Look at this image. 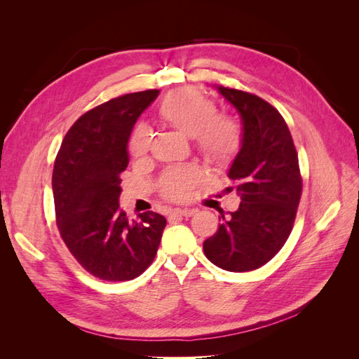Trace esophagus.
Segmentation results:
<instances>
[{"instance_id": "obj_1", "label": "esophagus", "mask_w": 359, "mask_h": 359, "mask_svg": "<svg viewBox=\"0 0 359 359\" xmlns=\"http://www.w3.org/2000/svg\"><path fill=\"white\" fill-rule=\"evenodd\" d=\"M196 210L193 208H175L170 211V217H191Z\"/></svg>"}]
</instances>
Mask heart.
I'll return each mask as SVG.
<instances>
[{
	"mask_svg": "<svg viewBox=\"0 0 359 359\" xmlns=\"http://www.w3.org/2000/svg\"><path fill=\"white\" fill-rule=\"evenodd\" d=\"M215 104L196 91H177L168 95L158 107L163 123L194 139L202 156L214 165L229 163L241 147V132L231 118L215 115ZM130 151L142 157L149 149V135L137 127L130 137ZM201 173L193 166L170 169L161 181L165 196L182 199L196 186Z\"/></svg>",
	"mask_w": 359,
	"mask_h": 359,
	"instance_id": "b5f03b06",
	"label": "heart"
}]
</instances>
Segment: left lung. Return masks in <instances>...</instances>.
I'll return each mask as SVG.
<instances>
[{
    "instance_id": "left-lung-1",
    "label": "left lung",
    "mask_w": 359,
    "mask_h": 359,
    "mask_svg": "<svg viewBox=\"0 0 359 359\" xmlns=\"http://www.w3.org/2000/svg\"><path fill=\"white\" fill-rule=\"evenodd\" d=\"M214 88L241 118V147L227 172L241 203L220 212L223 223L203 252L219 268L245 273L269 262L290 235L302 190L298 154L276 107L255 94Z\"/></svg>"
}]
</instances>
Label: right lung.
Instances as JSON below:
<instances>
[{
  "label": "right lung",
  "mask_w": 359,
  "mask_h": 359,
  "mask_svg": "<svg viewBox=\"0 0 359 359\" xmlns=\"http://www.w3.org/2000/svg\"><path fill=\"white\" fill-rule=\"evenodd\" d=\"M158 93L126 94L83 114L64 136L53 165L60 233L74 259L102 280L126 281L142 274L166 226L165 217L154 211L128 220L118 203L130 135Z\"/></svg>",
  "instance_id": "1"
}]
</instances>
